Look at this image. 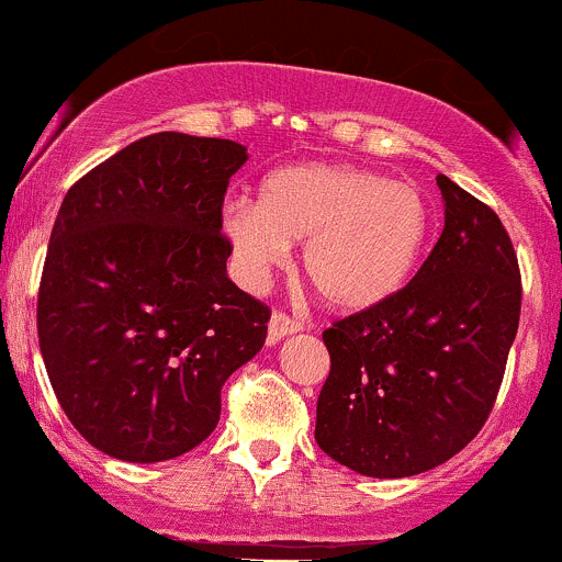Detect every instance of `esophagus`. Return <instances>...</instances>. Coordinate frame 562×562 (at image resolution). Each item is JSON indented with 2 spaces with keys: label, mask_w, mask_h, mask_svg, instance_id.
Returning <instances> with one entry per match:
<instances>
[{
  "label": "esophagus",
  "mask_w": 562,
  "mask_h": 562,
  "mask_svg": "<svg viewBox=\"0 0 562 562\" xmlns=\"http://www.w3.org/2000/svg\"><path fill=\"white\" fill-rule=\"evenodd\" d=\"M300 327H303V325H300L297 319H292V316H286V314H281V311H276V314L270 316V322H268V341L270 344H279L281 338L292 336V333H297Z\"/></svg>",
  "instance_id": "obj_1"
}]
</instances>
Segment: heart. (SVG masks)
<instances>
[{
    "label": "heart",
    "mask_w": 562,
    "mask_h": 562,
    "mask_svg": "<svg viewBox=\"0 0 562 562\" xmlns=\"http://www.w3.org/2000/svg\"><path fill=\"white\" fill-rule=\"evenodd\" d=\"M429 204L415 186L355 164L270 171L259 202L232 199L221 235L237 276L262 286L303 243V270L338 311L376 308L413 279L429 237Z\"/></svg>",
    "instance_id": "1"
}]
</instances>
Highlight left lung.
I'll list each match as a JSON object with an SVG mask.
<instances>
[{
  "label": "left lung",
  "mask_w": 562,
  "mask_h": 562,
  "mask_svg": "<svg viewBox=\"0 0 562 562\" xmlns=\"http://www.w3.org/2000/svg\"><path fill=\"white\" fill-rule=\"evenodd\" d=\"M446 229L387 303L322 333L330 374L316 446L369 477H407L457 457L486 424L521 308L514 246L494 210L437 177Z\"/></svg>",
  "instance_id": "obj_1"
}]
</instances>
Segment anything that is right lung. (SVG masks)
I'll list each match as a JSON object with an SVG mask.
<instances>
[{"mask_svg": "<svg viewBox=\"0 0 562 562\" xmlns=\"http://www.w3.org/2000/svg\"><path fill=\"white\" fill-rule=\"evenodd\" d=\"M243 144L153 133L65 196L37 294L59 407L90 446L153 464L207 440L221 387L262 349L270 311L226 276L221 235Z\"/></svg>", "mask_w": 562, "mask_h": 562, "instance_id": "right-lung-1", "label": "right lung"}]
</instances>
